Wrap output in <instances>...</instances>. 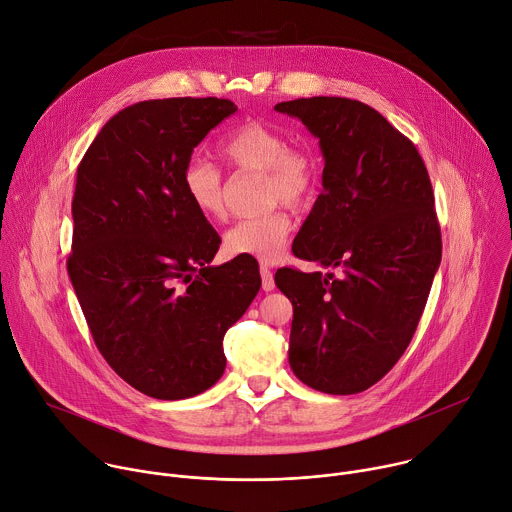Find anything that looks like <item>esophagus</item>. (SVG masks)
<instances>
[{"label":"esophagus","instance_id":"1","mask_svg":"<svg viewBox=\"0 0 512 512\" xmlns=\"http://www.w3.org/2000/svg\"><path fill=\"white\" fill-rule=\"evenodd\" d=\"M261 287H263V291H273V287H275L273 271L269 269V265H261Z\"/></svg>","mask_w":512,"mask_h":512}]
</instances>
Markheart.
I'll return each mask as SVG.
<instances>
[{
  "instance_id": "obj_1",
  "label": "heart",
  "mask_w": 512,
  "mask_h": 512,
  "mask_svg": "<svg viewBox=\"0 0 512 512\" xmlns=\"http://www.w3.org/2000/svg\"><path fill=\"white\" fill-rule=\"evenodd\" d=\"M221 156L229 166L243 172H263V198L267 206L285 202L306 206L318 184L316 164L302 148H291L289 137L277 127L249 121L233 131L221 145ZM182 190L190 206L204 218L218 221L225 216V180L214 164L194 158L182 170ZM291 231V216L285 208L235 223L223 239L231 257H253L275 261L283 255Z\"/></svg>"
}]
</instances>
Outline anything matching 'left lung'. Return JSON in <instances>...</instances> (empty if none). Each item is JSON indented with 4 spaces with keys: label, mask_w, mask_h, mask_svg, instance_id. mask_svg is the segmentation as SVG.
Wrapping results in <instances>:
<instances>
[{
    "label": "left lung",
    "mask_w": 512,
    "mask_h": 512,
    "mask_svg": "<svg viewBox=\"0 0 512 512\" xmlns=\"http://www.w3.org/2000/svg\"><path fill=\"white\" fill-rule=\"evenodd\" d=\"M275 111L298 117L324 156V190L291 251L340 269L275 273L294 306L289 367L328 395L367 391L409 346L442 261L429 174L415 145L360 101L312 97Z\"/></svg>",
    "instance_id": "left-lung-1"
}]
</instances>
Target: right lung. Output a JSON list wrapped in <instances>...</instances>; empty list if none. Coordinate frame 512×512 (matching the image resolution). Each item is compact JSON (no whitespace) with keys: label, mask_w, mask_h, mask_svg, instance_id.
<instances>
[{"label":"right lung","mask_w":512,"mask_h":512,"mask_svg":"<svg viewBox=\"0 0 512 512\" xmlns=\"http://www.w3.org/2000/svg\"><path fill=\"white\" fill-rule=\"evenodd\" d=\"M235 111L216 97L135 103L77 170L72 287L109 367L154 399H188L223 377V338L261 287L251 259L210 265L221 239L182 190L196 145Z\"/></svg>","instance_id":"1"}]
</instances>
